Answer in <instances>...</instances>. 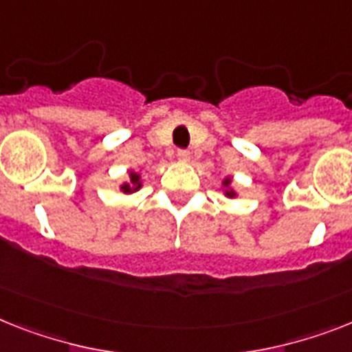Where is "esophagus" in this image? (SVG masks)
Here are the masks:
<instances>
[{"mask_svg": "<svg viewBox=\"0 0 352 352\" xmlns=\"http://www.w3.org/2000/svg\"><path fill=\"white\" fill-rule=\"evenodd\" d=\"M176 156H178L179 162H188V160H190V153H188L187 149H179L178 153H176Z\"/></svg>", "mask_w": 352, "mask_h": 352, "instance_id": "1", "label": "esophagus"}]
</instances>
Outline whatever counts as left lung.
Masks as SVG:
<instances>
[{
  "mask_svg": "<svg viewBox=\"0 0 352 352\" xmlns=\"http://www.w3.org/2000/svg\"><path fill=\"white\" fill-rule=\"evenodd\" d=\"M230 183H232L230 178H226L225 182H223V185H225V187H226L225 194H226V196H228V197H234L235 192H234V190H232V188H228V187H230Z\"/></svg>",
  "mask_w": 352,
  "mask_h": 352,
  "instance_id": "left-lung-1",
  "label": "left lung"
}]
</instances>
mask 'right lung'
<instances>
[{"mask_svg": "<svg viewBox=\"0 0 352 352\" xmlns=\"http://www.w3.org/2000/svg\"><path fill=\"white\" fill-rule=\"evenodd\" d=\"M142 187V179H140V174H136L131 170L129 173V182L124 183L120 187L122 192H126V194H131V192H136L138 188Z\"/></svg>", "mask_w": 352, "mask_h": 352, "instance_id": "add662e5", "label": "right lung"}]
</instances>
